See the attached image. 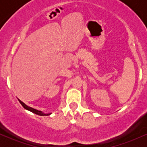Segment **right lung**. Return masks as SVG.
Segmentation results:
<instances>
[{
    "label": "right lung",
    "instance_id": "right-lung-1",
    "mask_svg": "<svg viewBox=\"0 0 147 147\" xmlns=\"http://www.w3.org/2000/svg\"><path fill=\"white\" fill-rule=\"evenodd\" d=\"M18 101H19V102L21 103V104L22 106H23V107L25 109H26V110H28V111H31L32 113H35V114L38 115H40V116H48V115H50L52 114V113H45L42 112L41 111L36 110V109H33V108L30 107V106H28V105H26V104H25V103H23V102H22V101L20 100V99H18Z\"/></svg>",
    "mask_w": 147,
    "mask_h": 147
}]
</instances>
